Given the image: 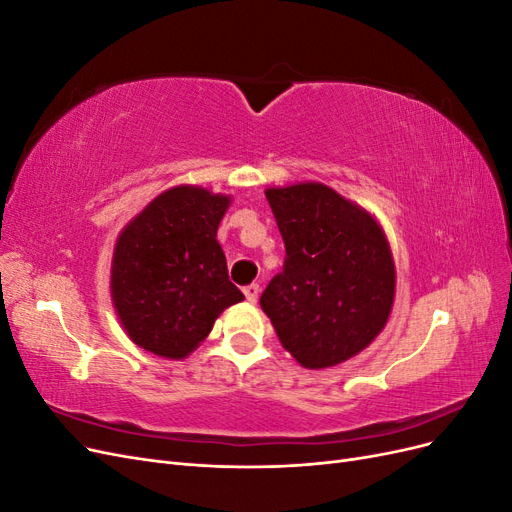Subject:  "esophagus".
I'll use <instances>...</instances> for the list:
<instances>
[{
	"label": "esophagus",
	"mask_w": 512,
	"mask_h": 512,
	"mask_svg": "<svg viewBox=\"0 0 512 512\" xmlns=\"http://www.w3.org/2000/svg\"><path fill=\"white\" fill-rule=\"evenodd\" d=\"M258 292H260L258 284H247V286L243 288V294H245V299H247V301H250V303H256V299H258Z\"/></svg>",
	"instance_id": "1"
}]
</instances>
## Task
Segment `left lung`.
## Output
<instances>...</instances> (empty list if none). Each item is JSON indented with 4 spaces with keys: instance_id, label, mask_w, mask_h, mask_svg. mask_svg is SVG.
<instances>
[{
    "instance_id": "8db88e82",
    "label": "left lung",
    "mask_w": 512,
    "mask_h": 512,
    "mask_svg": "<svg viewBox=\"0 0 512 512\" xmlns=\"http://www.w3.org/2000/svg\"><path fill=\"white\" fill-rule=\"evenodd\" d=\"M286 258L260 307L303 367L342 363L371 344L395 297L391 247L378 222L322 183L265 192Z\"/></svg>"
}]
</instances>
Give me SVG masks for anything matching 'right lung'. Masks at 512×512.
Listing matches in <instances>:
<instances>
[{
	"mask_svg": "<svg viewBox=\"0 0 512 512\" xmlns=\"http://www.w3.org/2000/svg\"><path fill=\"white\" fill-rule=\"evenodd\" d=\"M228 205V196L181 185L151 200L121 232L111 290L136 346L183 359L228 305L243 301L215 239Z\"/></svg>",
	"mask_w": 512,
	"mask_h": 512,
	"instance_id": "add662e5",
	"label": "right lung"
}]
</instances>
